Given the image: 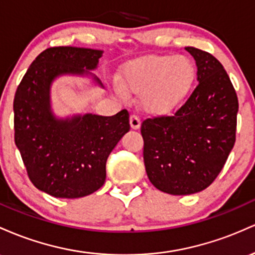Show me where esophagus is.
Returning a JSON list of instances; mask_svg holds the SVG:
<instances>
[{
	"mask_svg": "<svg viewBox=\"0 0 255 255\" xmlns=\"http://www.w3.org/2000/svg\"><path fill=\"white\" fill-rule=\"evenodd\" d=\"M130 125L133 130H138L141 128V119L136 116V114H132L130 117Z\"/></svg>",
	"mask_w": 255,
	"mask_h": 255,
	"instance_id": "34e87169",
	"label": "esophagus"
}]
</instances>
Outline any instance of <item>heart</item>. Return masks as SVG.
<instances>
[{
  "label": "heart",
  "instance_id": "heart-1",
  "mask_svg": "<svg viewBox=\"0 0 255 255\" xmlns=\"http://www.w3.org/2000/svg\"><path fill=\"white\" fill-rule=\"evenodd\" d=\"M195 78V66L182 55L149 56L128 65L124 71L128 89L141 94L143 107L158 114L177 110L189 96ZM114 90L123 99L128 97L120 79L114 82Z\"/></svg>",
  "mask_w": 255,
  "mask_h": 255
}]
</instances>
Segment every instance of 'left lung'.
I'll list each match as a JSON object with an SVG mask.
<instances>
[{"instance_id": "8db88e82", "label": "left lung", "mask_w": 255, "mask_h": 255, "mask_svg": "<svg viewBox=\"0 0 255 255\" xmlns=\"http://www.w3.org/2000/svg\"><path fill=\"white\" fill-rule=\"evenodd\" d=\"M197 87L171 117L142 123L145 172L156 189L190 195L217 178L235 144L239 101L227 71L212 54L187 47Z\"/></svg>"}]
</instances>
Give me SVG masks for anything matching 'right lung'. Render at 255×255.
<instances>
[{
	"mask_svg": "<svg viewBox=\"0 0 255 255\" xmlns=\"http://www.w3.org/2000/svg\"><path fill=\"white\" fill-rule=\"evenodd\" d=\"M102 50L54 47L42 51L22 77L14 96V139L28 178L54 197L77 199L93 194L106 181V162L130 130L128 112L116 116L77 114L58 118L51 111L50 88L58 77L90 76Z\"/></svg>",
	"mask_w": 255,
	"mask_h": 255,
	"instance_id": "add662e5",
	"label": "right lung"
}]
</instances>
